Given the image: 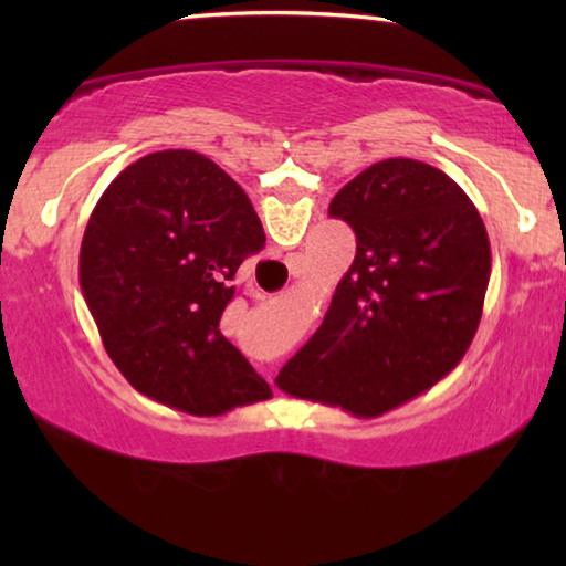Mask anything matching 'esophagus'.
Returning a JSON list of instances; mask_svg holds the SVG:
<instances>
[{
	"mask_svg": "<svg viewBox=\"0 0 566 566\" xmlns=\"http://www.w3.org/2000/svg\"><path fill=\"white\" fill-rule=\"evenodd\" d=\"M296 275H304V268H296ZM260 370H262V376H265L268 378V381H273V368H270V366H260Z\"/></svg>",
	"mask_w": 566,
	"mask_h": 566,
	"instance_id": "obj_1",
	"label": "esophagus"
}]
</instances>
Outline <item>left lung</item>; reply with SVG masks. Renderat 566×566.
<instances>
[{"label": "left lung", "instance_id": "8db88e82", "mask_svg": "<svg viewBox=\"0 0 566 566\" xmlns=\"http://www.w3.org/2000/svg\"><path fill=\"white\" fill-rule=\"evenodd\" d=\"M355 231V260L322 327L275 384L298 399L378 417L420 397L467 355L492 252L467 192L438 167L394 157L329 203Z\"/></svg>", "mask_w": 566, "mask_h": 566}]
</instances>
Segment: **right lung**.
I'll use <instances>...</instances> for the list:
<instances>
[{
    "label": "right lung",
    "mask_w": 566,
    "mask_h": 566,
    "mask_svg": "<svg viewBox=\"0 0 566 566\" xmlns=\"http://www.w3.org/2000/svg\"><path fill=\"white\" fill-rule=\"evenodd\" d=\"M262 247L247 192L203 154H146L107 185L84 229L80 285L136 391L198 417L270 399L219 329L239 265Z\"/></svg>",
    "instance_id": "right-lung-1"
}]
</instances>
